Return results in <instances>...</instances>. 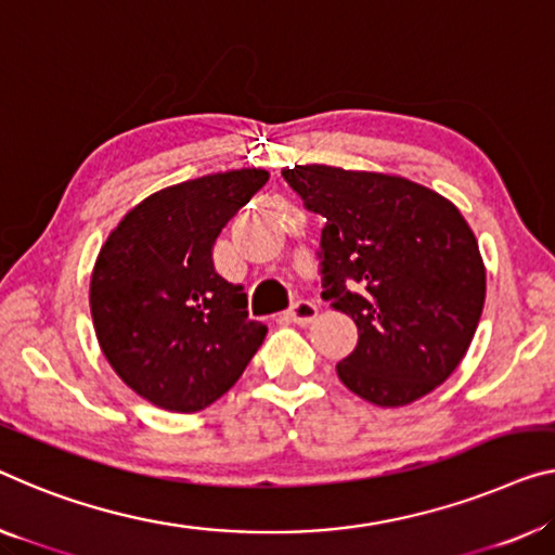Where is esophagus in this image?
I'll use <instances>...</instances> for the list:
<instances>
[{
	"label": "esophagus",
	"mask_w": 555,
	"mask_h": 555,
	"mask_svg": "<svg viewBox=\"0 0 555 555\" xmlns=\"http://www.w3.org/2000/svg\"><path fill=\"white\" fill-rule=\"evenodd\" d=\"M319 317V309H317V304H311V301H296L292 309H288V319L294 321V324H301V326H306V324H311L313 319Z\"/></svg>",
	"instance_id": "34e87169"
}]
</instances>
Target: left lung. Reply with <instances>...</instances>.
I'll use <instances>...</instances> for the list:
<instances>
[{
    "label": "left lung",
    "mask_w": 555,
    "mask_h": 555,
    "mask_svg": "<svg viewBox=\"0 0 555 555\" xmlns=\"http://www.w3.org/2000/svg\"><path fill=\"white\" fill-rule=\"evenodd\" d=\"M281 173L324 217L321 296L359 326L357 349L336 363L341 384L384 409L431 393L466 357L486 301L459 206L396 173L326 164Z\"/></svg>",
    "instance_id": "obj_1"
}]
</instances>
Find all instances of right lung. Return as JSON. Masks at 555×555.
Returning a JSON list of instances; mask_svg holds the SVG:
<instances>
[{
	"instance_id": "add662e5",
	"label": "right lung",
	"mask_w": 555,
	"mask_h": 555,
	"mask_svg": "<svg viewBox=\"0 0 555 555\" xmlns=\"http://www.w3.org/2000/svg\"><path fill=\"white\" fill-rule=\"evenodd\" d=\"M269 181L231 169L159 189L109 231L89 284L104 359L137 396L194 413L224 396L267 336L244 286L214 271L227 221Z\"/></svg>"
}]
</instances>
